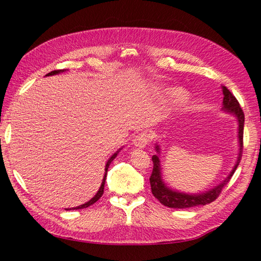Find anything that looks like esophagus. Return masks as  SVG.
Masks as SVG:
<instances>
[{"mask_svg": "<svg viewBox=\"0 0 261 261\" xmlns=\"http://www.w3.org/2000/svg\"><path fill=\"white\" fill-rule=\"evenodd\" d=\"M132 142H134V145L138 148H145L149 142V135L147 132H141V134L135 137V139Z\"/></svg>", "mask_w": 261, "mask_h": 261, "instance_id": "34e87169", "label": "esophagus"}]
</instances>
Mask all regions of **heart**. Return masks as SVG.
I'll return each mask as SVG.
<instances>
[{
	"label": "heart",
	"instance_id": "b5f03b06",
	"mask_svg": "<svg viewBox=\"0 0 261 261\" xmlns=\"http://www.w3.org/2000/svg\"><path fill=\"white\" fill-rule=\"evenodd\" d=\"M167 94L170 98H173L174 101H182L185 98V92L180 90V88H169L167 91Z\"/></svg>",
	"mask_w": 261,
	"mask_h": 261
}]
</instances>
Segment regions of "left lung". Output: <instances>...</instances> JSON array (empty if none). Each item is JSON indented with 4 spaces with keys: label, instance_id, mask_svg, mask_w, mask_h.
<instances>
[{
    "label": "left lung",
    "instance_id": "left-lung-1",
    "mask_svg": "<svg viewBox=\"0 0 261 261\" xmlns=\"http://www.w3.org/2000/svg\"><path fill=\"white\" fill-rule=\"evenodd\" d=\"M223 91V110L233 114L238 120V139H239V156L237 158V163L234 165L233 169L231 170V173L226 178L215 186L212 190H210L205 193H198V194H186L181 193L178 191H174L171 188L167 187L162 178V167H160V159L157 154L152 156V163L153 168L152 173L150 176V185H151V192L153 196L156 197L158 201L162 203L165 206H168L171 208H187L193 206H198V205H206L211 202H213L214 199L218 198L220 195L221 191L223 190V187L230 181L231 177L233 176L234 171L239 165L241 156H242V148H243V125H245V114L240 107L239 102L236 98V96L232 94L225 86H222ZM156 150L159 152V146H156Z\"/></svg>",
    "mask_w": 261,
    "mask_h": 261
}]
</instances>
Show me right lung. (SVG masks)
<instances>
[{
  "mask_svg": "<svg viewBox=\"0 0 261 261\" xmlns=\"http://www.w3.org/2000/svg\"><path fill=\"white\" fill-rule=\"evenodd\" d=\"M66 69H58V70H53V71H50V73H48L46 76H51V75H56V74H59V73H63V71H65ZM120 151V150H119ZM119 151H116L115 153H113L112 156H111V158L108 160V163H107V165H105V174H104V177H103V180H102V184H101V187H99V190L97 191V193L95 194V196H94L93 198H91L90 201L88 202H86V203H84V204H82V205H80V206H76V207H73V208H65V210H67V211H69V210H80V208H85V207H88V206H91L92 204H94L95 202H97L98 199H99V197H101L102 195H103V193H104V184H105V179H107V173H108V169H109V166H110V164L113 162V159L118 156V152Z\"/></svg>",
  "mask_w": 261,
  "mask_h": 261,
  "instance_id": "add662e5",
  "label": "right lung"
}]
</instances>
